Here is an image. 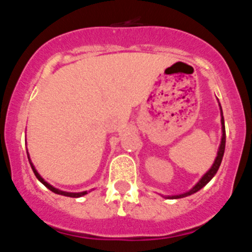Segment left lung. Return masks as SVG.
Segmentation results:
<instances>
[{"mask_svg": "<svg viewBox=\"0 0 252 252\" xmlns=\"http://www.w3.org/2000/svg\"><path fill=\"white\" fill-rule=\"evenodd\" d=\"M222 111V110H221ZM224 146H226V130H224V121H223V116H222V141H221V145H220V150H218V154H217V158H216L215 160V164L212 165V168L209 169L208 173H206V174L203 175V178H202L199 182L197 183V186L194 187V188L192 189V190H189L188 193H184V194H180V195H174V197L171 198H183V197H187V195L189 194H193V193L198 192L199 189L203 188L204 186H206L207 183H208L209 180L212 179L213 177H215V174L217 173L218 168H220V165H221V161H222V158H223V154H224Z\"/></svg>", "mask_w": 252, "mask_h": 252, "instance_id": "obj_1", "label": "left lung"}]
</instances>
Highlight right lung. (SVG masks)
I'll return each mask as SVG.
<instances>
[{
  "instance_id": "right-lung-1",
  "label": "right lung",
  "mask_w": 252,
  "mask_h": 252,
  "mask_svg": "<svg viewBox=\"0 0 252 252\" xmlns=\"http://www.w3.org/2000/svg\"><path fill=\"white\" fill-rule=\"evenodd\" d=\"M28 158H29V154H28ZM29 161H30V165H31V168H32V171H34V174L36 175V178H37V179H39L40 182H41V183H43L44 186L46 187V188H48V189H50L51 192L57 193V194L66 195V197H72V198H78V197H81V195H84V194H86V193H87V192H82V193H68V192H63V190H59V189H55L54 187H51L50 184H48V183H46L45 180H44L43 178L40 177V175H39V173H37V171L35 170L34 165H32V164H31V160H30V158H29Z\"/></svg>"
}]
</instances>
